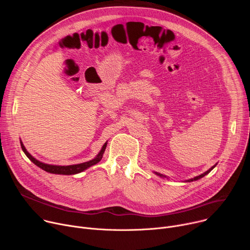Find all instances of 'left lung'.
<instances>
[{
    "instance_id": "8db88e82",
    "label": "left lung",
    "mask_w": 250,
    "mask_h": 250,
    "mask_svg": "<svg viewBox=\"0 0 250 250\" xmlns=\"http://www.w3.org/2000/svg\"><path fill=\"white\" fill-rule=\"evenodd\" d=\"M217 165V164H216ZM216 165H213L212 167H210L208 171H206L205 173H203V174H201V175H199V176H196V177H194V178H192V179H189V180H186V182H192V181H196V180H199V179H201V178H203L204 176H206L207 174H208L213 168L216 167ZM155 174L156 175H158V176H160V177H166V176H164V175H162V174H160V173H157V172H155Z\"/></svg>"
}]
</instances>
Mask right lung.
Returning a JSON list of instances; mask_svg holds the SVG:
<instances>
[{
    "label": "right lung",
    "mask_w": 250,
    "mask_h": 250,
    "mask_svg": "<svg viewBox=\"0 0 250 250\" xmlns=\"http://www.w3.org/2000/svg\"><path fill=\"white\" fill-rule=\"evenodd\" d=\"M21 149L22 151L24 152V154L28 157V159L34 163L37 166H39L40 168H42V170L48 172V173H52V174H60V175H72V174H77V173H80L86 169H88L89 167L97 164L98 162L101 161L102 157H103V154L104 152V149L106 147V142L103 146L101 151L99 152V154L92 160L90 161H87V162H84V163H80V164H74V165H67V166H60V165H50V164H45V163H42L41 161H39L38 159H35L32 155H30L28 153V151L25 149L24 146L22 142L21 141Z\"/></svg>",
    "instance_id": "add662e5"
}]
</instances>
